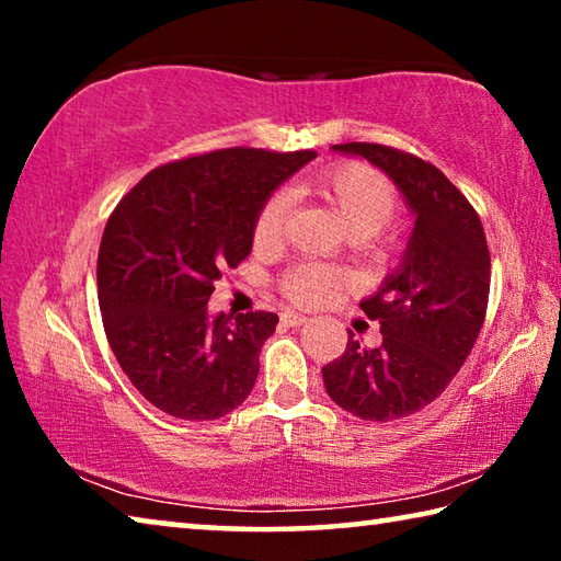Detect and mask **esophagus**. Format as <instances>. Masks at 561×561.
Here are the masks:
<instances>
[{"label":"esophagus","instance_id":"obj_1","mask_svg":"<svg viewBox=\"0 0 561 561\" xmlns=\"http://www.w3.org/2000/svg\"><path fill=\"white\" fill-rule=\"evenodd\" d=\"M307 317L304 314H294V311H284L282 314V324L284 327H301V324H307Z\"/></svg>","mask_w":561,"mask_h":561}]
</instances>
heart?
Listing matches in <instances>:
<instances>
[{"mask_svg":"<svg viewBox=\"0 0 561 561\" xmlns=\"http://www.w3.org/2000/svg\"><path fill=\"white\" fill-rule=\"evenodd\" d=\"M304 195L314 197L329 205L344 230L354 240H368L378 234L391 220L396 210V193L391 183L376 170L344 163L321 170L299 185ZM284 217H287V203L282 195H272L260 207L254 217L252 240L257 250H272L282 240ZM339 272L321 267V264H299L282 277V289L287 299L301 307H314L329 299V294L339 287Z\"/></svg>","mask_w":561,"mask_h":561,"instance_id":"1","label":"heart"}]
</instances>
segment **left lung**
<instances>
[{
    "label": "left lung",
    "mask_w": 561,
    "mask_h": 561,
    "mask_svg": "<svg viewBox=\"0 0 561 561\" xmlns=\"http://www.w3.org/2000/svg\"><path fill=\"white\" fill-rule=\"evenodd\" d=\"M331 150L391 178L415 220L398 267L360 299L381 324V346L364 348L348 331L344 356L321 368L329 398L346 413L398 421L433 403L478 341L490 294L485 232L460 190L425 160L376 144Z\"/></svg>",
    "instance_id": "8db88e82"
}]
</instances>
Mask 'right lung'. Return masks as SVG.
<instances>
[{"mask_svg":"<svg viewBox=\"0 0 561 561\" xmlns=\"http://www.w3.org/2000/svg\"><path fill=\"white\" fill-rule=\"evenodd\" d=\"M314 150L227 148L160 165L123 197L99 250V304L123 374L183 421H217L250 396L279 317L210 314L225 267L252 252L260 207Z\"/></svg>","mask_w":561,"mask_h":561,"instance_id":"add662e5","label":"right lung"}]
</instances>
